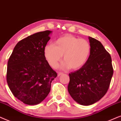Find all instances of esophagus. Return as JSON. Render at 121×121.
I'll return each mask as SVG.
<instances>
[{
    "instance_id": "1",
    "label": "esophagus",
    "mask_w": 121,
    "mask_h": 121,
    "mask_svg": "<svg viewBox=\"0 0 121 121\" xmlns=\"http://www.w3.org/2000/svg\"><path fill=\"white\" fill-rule=\"evenodd\" d=\"M62 74H63V73H62V72H58V76H60L62 75Z\"/></svg>"
}]
</instances>
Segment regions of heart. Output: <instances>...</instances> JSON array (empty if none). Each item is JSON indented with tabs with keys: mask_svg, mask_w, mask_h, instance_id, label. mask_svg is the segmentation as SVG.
<instances>
[{
	"mask_svg": "<svg viewBox=\"0 0 121 121\" xmlns=\"http://www.w3.org/2000/svg\"><path fill=\"white\" fill-rule=\"evenodd\" d=\"M91 51V45L86 40L67 35L58 39L54 44L46 46L44 55L52 67L57 66L63 55L65 61L62 64V68L77 70L86 63Z\"/></svg>",
	"mask_w": 121,
	"mask_h": 121,
	"instance_id": "obj_1",
	"label": "heart"
}]
</instances>
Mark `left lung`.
Here are the masks:
<instances>
[{"label":"left lung","instance_id":"8db88e82","mask_svg":"<svg viewBox=\"0 0 121 121\" xmlns=\"http://www.w3.org/2000/svg\"><path fill=\"white\" fill-rule=\"evenodd\" d=\"M91 51L87 61L69 73L68 91L80 104L88 106L102 99L107 92L113 73L112 59L101 42L89 37Z\"/></svg>","mask_w":121,"mask_h":121}]
</instances>
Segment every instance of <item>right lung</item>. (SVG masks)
<instances>
[{
  "instance_id": "add662e5",
  "label": "right lung",
  "mask_w": 121,
  "mask_h": 121,
  "mask_svg": "<svg viewBox=\"0 0 121 121\" xmlns=\"http://www.w3.org/2000/svg\"><path fill=\"white\" fill-rule=\"evenodd\" d=\"M51 33L49 30L39 32L20 40L8 60V86L13 95L25 104L35 105L41 102L57 76L44 55Z\"/></svg>"
}]
</instances>
